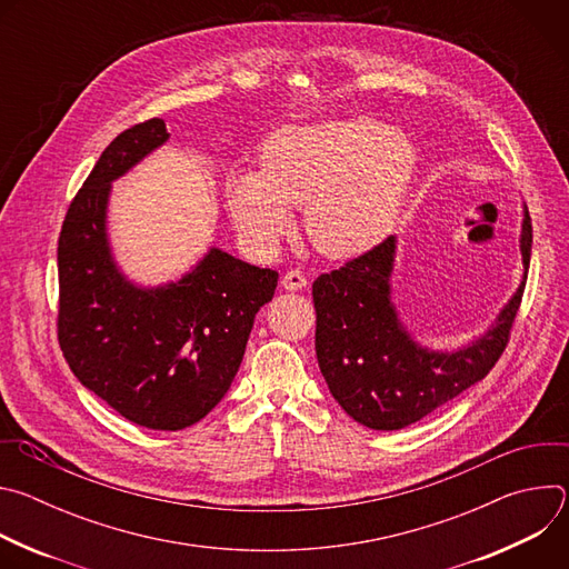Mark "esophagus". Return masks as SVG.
<instances>
[{
  "label": "esophagus",
  "instance_id": "esophagus-1",
  "mask_svg": "<svg viewBox=\"0 0 569 569\" xmlns=\"http://www.w3.org/2000/svg\"><path fill=\"white\" fill-rule=\"evenodd\" d=\"M306 283H308V281H306V277H303L299 270H290V272H286L283 279H281V286H283L286 290H292V292L303 290Z\"/></svg>",
  "mask_w": 569,
  "mask_h": 569
}]
</instances>
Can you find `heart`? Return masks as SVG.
Listing matches in <instances>:
<instances>
[{"instance_id":"obj_1","label":"heart","mask_w":569,"mask_h":569,"mask_svg":"<svg viewBox=\"0 0 569 569\" xmlns=\"http://www.w3.org/2000/svg\"><path fill=\"white\" fill-rule=\"evenodd\" d=\"M410 139L376 119L281 128L261 150V173L233 171L224 196L238 231L272 248L306 207V231L329 257H356L396 224L415 180Z\"/></svg>"}]
</instances>
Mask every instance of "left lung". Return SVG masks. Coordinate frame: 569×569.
Instances as JSON below:
<instances>
[{
	"mask_svg": "<svg viewBox=\"0 0 569 569\" xmlns=\"http://www.w3.org/2000/svg\"><path fill=\"white\" fill-rule=\"evenodd\" d=\"M531 218L525 207L520 250L525 279L496 327L472 345L439 353L419 347L398 321L389 277L396 238L389 236L312 283L315 351L323 380L342 410L371 430H400L432 415L489 373L505 353L531 259Z\"/></svg>",
	"mask_w": 569,
	"mask_h": 569,
	"instance_id": "8db88e82",
	"label": "left lung"
}]
</instances>
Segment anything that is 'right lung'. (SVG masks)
<instances>
[{
	"instance_id": "1",
	"label": "right lung",
	"mask_w": 569,
	"mask_h": 569,
	"mask_svg": "<svg viewBox=\"0 0 569 569\" xmlns=\"http://www.w3.org/2000/svg\"><path fill=\"white\" fill-rule=\"evenodd\" d=\"M167 139L161 119L123 130L71 200L58 238V342L80 385L123 419L184 430L227 393L279 272L216 248L161 288L119 272L106 231L110 184Z\"/></svg>"
}]
</instances>
